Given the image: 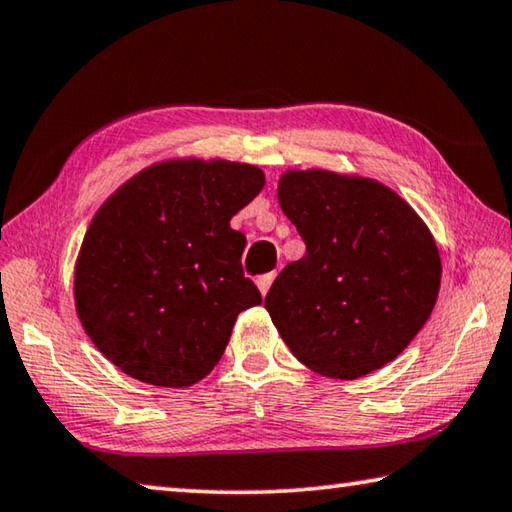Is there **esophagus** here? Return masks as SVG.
<instances>
[{
  "mask_svg": "<svg viewBox=\"0 0 512 512\" xmlns=\"http://www.w3.org/2000/svg\"><path fill=\"white\" fill-rule=\"evenodd\" d=\"M274 279H276V272H270V274H263V276H258L256 279V285H258V290H261V294L265 297L267 292H270V288H272V283H274Z\"/></svg>",
  "mask_w": 512,
  "mask_h": 512,
  "instance_id": "esophagus-1",
  "label": "esophagus"
}]
</instances>
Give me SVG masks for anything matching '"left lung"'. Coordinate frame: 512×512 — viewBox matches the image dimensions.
I'll list each match as a JSON object with an SVG mask.
<instances>
[{
    "label": "left lung",
    "mask_w": 512,
    "mask_h": 512,
    "mask_svg": "<svg viewBox=\"0 0 512 512\" xmlns=\"http://www.w3.org/2000/svg\"><path fill=\"white\" fill-rule=\"evenodd\" d=\"M279 204L306 242V256L265 297L292 355L333 380L396 360L441 290V256L423 218L378 179L319 168L285 170Z\"/></svg>",
    "instance_id": "left-lung-1"
}]
</instances>
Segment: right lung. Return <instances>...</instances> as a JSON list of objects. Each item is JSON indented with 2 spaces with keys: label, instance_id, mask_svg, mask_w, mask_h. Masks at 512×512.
<instances>
[{
  "label": "right lung",
  "instance_id": "obj_1",
  "mask_svg": "<svg viewBox=\"0 0 512 512\" xmlns=\"http://www.w3.org/2000/svg\"><path fill=\"white\" fill-rule=\"evenodd\" d=\"M258 166L166 159L107 197L80 245L76 315L130 378L184 389L220 362L242 310L261 292L240 265L231 218L263 191Z\"/></svg>",
  "mask_w": 512,
  "mask_h": 512
}]
</instances>
